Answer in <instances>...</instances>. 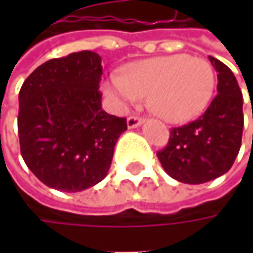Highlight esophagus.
<instances>
[{
	"instance_id": "esophagus-1",
	"label": "esophagus",
	"mask_w": 253,
	"mask_h": 253,
	"mask_svg": "<svg viewBox=\"0 0 253 253\" xmlns=\"http://www.w3.org/2000/svg\"><path fill=\"white\" fill-rule=\"evenodd\" d=\"M142 124H143V120L139 118V117H129V118L126 120V125H128L129 129H132V128H138V126H141Z\"/></svg>"
}]
</instances>
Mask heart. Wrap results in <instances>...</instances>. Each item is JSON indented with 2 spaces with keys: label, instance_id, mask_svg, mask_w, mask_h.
<instances>
[{
  "label": "heart",
  "instance_id": "obj_1",
  "mask_svg": "<svg viewBox=\"0 0 253 253\" xmlns=\"http://www.w3.org/2000/svg\"><path fill=\"white\" fill-rule=\"evenodd\" d=\"M217 77L206 59L176 53L131 64L120 76L102 83V91L117 110L148 97L155 115L171 124H184L209 107Z\"/></svg>",
  "mask_w": 253,
  "mask_h": 253
}]
</instances>
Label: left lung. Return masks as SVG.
Listing matches in <instances>:
<instances>
[{
    "instance_id": "8db88e82",
    "label": "left lung",
    "mask_w": 253,
    "mask_h": 253,
    "mask_svg": "<svg viewBox=\"0 0 253 253\" xmlns=\"http://www.w3.org/2000/svg\"><path fill=\"white\" fill-rule=\"evenodd\" d=\"M217 70V97L199 120L173 128L158 152L165 171L186 184H201L225 174L238 156L242 129V92L228 66L209 56ZM253 117V115H252Z\"/></svg>"
}]
</instances>
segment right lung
Masks as SVG:
<instances>
[{"label": "right lung", "instance_id": "right-lung-1", "mask_svg": "<svg viewBox=\"0 0 253 253\" xmlns=\"http://www.w3.org/2000/svg\"><path fill=\"white\" fill-rule=\"evenodd\" d=\"M101 74L100 54L83 50L41 64L21 87V155L47 187L83 191L110 170L126 120L102 110Z\"/></svg>", "mask_w": 253, "mask_h": 253}]
</instances>
